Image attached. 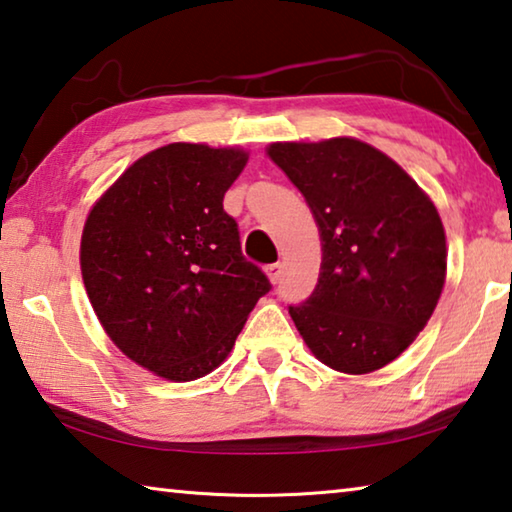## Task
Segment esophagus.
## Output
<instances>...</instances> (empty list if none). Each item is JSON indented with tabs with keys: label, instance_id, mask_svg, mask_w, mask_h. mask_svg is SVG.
I'll list each match as a JSON object with an SVG mask.
<instances>
[{
	"label": "esophagus",
	"instance_id": "esophagus-1",
	"mask_svg": "<svg viewBox=\"0 0 512 512\" xmlns=\"http://www.w3.org/2000/svg\"><path fill=\"white\" fill-rule=\"evenodd\" d=\"M265 272H267V276H270L272 283H279L281 281V274H283V265L281 263H272V265L265 267Z\"/></svg>",
	"mask_w": 512,
	"mask_h": 512
}]
</instances>
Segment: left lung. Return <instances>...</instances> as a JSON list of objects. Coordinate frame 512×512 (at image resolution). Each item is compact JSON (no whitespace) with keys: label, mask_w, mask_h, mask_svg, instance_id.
Here are the masks:
<instances>
[{"label":"left lung","mask_w":512,"mask_h":512,"mask_svg":"<svg viewBox=\"0 0 512 512\" xmlns=\"http://www.w3.org/2000/svg\"><path fill=\"white\" fill-rule=\"evenodd\" d=\"M267 155L306 197L324 251L315 292L290 306L294 326L330 369H382L441 299V215L396 161L364 141L272 143Z\"/></svg>","instance_id":"obj_1"}]
</instances>
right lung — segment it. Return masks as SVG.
<instances>
[{"instance_id": "1", "label": "right lung", "mask_w": 512, "mask_h": 512, "mask_svg": "<svg viewBox=\"0 0 512 512\" xmlns=\"http://www.w3.org/2000/svg\"><path fill=\"white\" fill-rule=\"evenodd\" d=\"M245 164L240 148L168 143L134 161L87 215V297L107 337L159 378L191 382L220 366L272 290L222 209Z\"/></svg>"}]
</instances>
